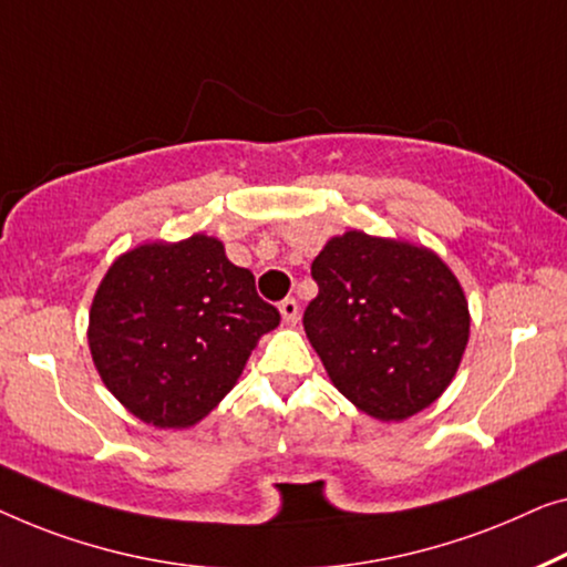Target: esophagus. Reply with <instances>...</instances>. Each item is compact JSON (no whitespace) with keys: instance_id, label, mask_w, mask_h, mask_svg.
Instances as JSON below:
<instances>
[{"instance_id":"34e87169","label":"esophagus","mask_w":567,"mask_h":567,"mask_svg":"<svg viewBox=\"0 0 567 567\" xmlns=\"http://www.w3.org/2000/svg\"><path fill=\"white\" fill-rule=\"evenodd\" d=\"M280 316H282V321H285L287 326L298 323V302H295L292 298H285V300L280 302Z\"/></svg>"}]
</instances>
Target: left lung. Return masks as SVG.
Masks as SVG:
<instances>
[{
    "mask_svg": "<svg viewBox=\"0 0 567 567\" xmlns=\"http://www.w3.org/2000/svg\"><path fill=\"white\" fill-rule=\"evenodd\" d=\"M310 275L318 295L302 326L357 409L403 421L450 388L470 339V310L440 254L354 228L326 241Z\"/></svg>",
    "mask_w": 567,
    "mask_h": 567,
    "instance_id": "8db88e82",
    "label": "left lung"
}]
</instances>
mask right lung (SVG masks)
<instances>
[{
  "mask_svg": "<svg viewBox=\"0 0 567 567\" xmlns=\"http://www.w3.org/2000/svg\"><path fill=\"white\" fill-rule=\"evenodd\" d=\"M280 313L257 295L254 275L215 236L146 241L121 254L92 298V362L143 424L187 429L241 378Z\"/></svg>",
  "mask_w": 567,
  "mask_h": 567,
  "instance_id": "obj_1",
  "label": "right lung"
}]
</instances>
